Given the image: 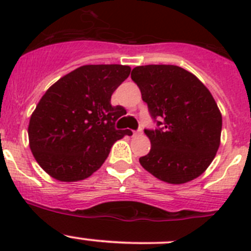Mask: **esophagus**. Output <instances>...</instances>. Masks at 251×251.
<instances>
[{
    "label": "esophagus",
    "mask_w": 251,
    "mask_h": 251,
    "mask_svg": "<svg viewBox=\"0 0 251 251\" xmlns=\"http://www.w3.org/2000/svg\"><path fill=\"white\" fill-rule=\"evenodd\" d=\"M142 133V130H137V131H133V136H138Z\"/></svg>",
    "instance_id": "obj_1"
}]
</instances>
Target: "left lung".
Instances as JSON below:
<instances>
[{
  "mask_svg": "<svg viewBox=\"0 0 251 251\" xmlns=\"http://www.w3.org/2000/svg\"><path fill=\"white\" fill-rule=\"evenodd\" d=\"M156 123L144 133L151 148L141 165L156 178L181 184L201 176L220 147L222 116L210 91L177 65H142L131 73Z\"/></svg>",
  "mask_w": 251,
  "mask_h": 251,
  "instance_id": "left-lung-1",
  "label": "left lung"
}]
</instances>
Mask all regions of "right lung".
Masks as SVG:
<instances>
[{
	"label": "right lung",
	"mask_w": 251,
	"mask_h": 251,
	"mask_svg": "<svg viewBox=\"0 0 251 251\" xmlns=\"http://www.w3.org/2000/svg\"><path fill=\"white\" fill-rule=\"evenodd\" d=\"M120 64L83 65L50 86L30 118L29 144L39 165L53 178L75 182L102 166L110 148L130 130H116L126 113L111 95L128 77Z\"/></svg>",
	"instance_id": "1"
}]
</instances>
